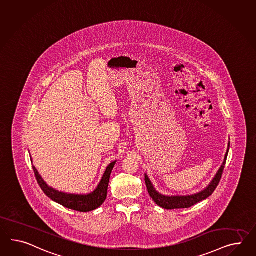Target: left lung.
<instances>
[{
	"mask_svg": "<svg viewBox=\"0 0 256 256\" xmlns=\"http://www.w3.org/2000/svg\"><path fill=\"white\" fill-rule=\"evenodd\" d=\"M230 144L228 143V151L226 153L224 160L223 164L220 167L219 170L217 172L216 176L212 179L210 184L205 188V190L198 192L197 194L194 195H188V196H165L160 193H158L157 190L154 188L153 184L151 183L150 180L146 174H144V181L146 184V188L148 191L150 196L152 198V200L158 204L160 207L167 209V210H172V209H184V208H190L191 206L198 204L200 202H202L206 200L207 198L210 197V195L214 192V190L217 188L218 184L221 180V177L223 174L224 165L226 162V158L230 150Z\"/></svg>",
	"mask_w": 256,
	"mask_h": 256,
	"instance_id": "8db88e82",
	"label": "left lung"
}]
</instances>
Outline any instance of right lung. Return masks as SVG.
Listing matches in <instances>:
<instances>
[{
	"label": "right lung",
	"mask_w": 256,
	"mask_h": 256,
	"mask_svg": "<svg viewBox=\"0 0 256 256\" xmlns=\"http://www.w3.org/2000/svg\"><path fill=\"white\" fill-rule=\"evenodd\" d=\"M115 164H116V160L112 162L106 167L104 176L102 177L96 190L87 195L68 194L64 192H59L58 190H54L51 186H47V184L40 176L37 169L34 166H32V168L36 179H37V182L47 197L50 198L54 202H58L66 208H68V209L86 212L98 209L105 202L106 198V194H108L110 178L112 169H113Z\"/></svg>",
	"instance_id": "1"
}]
</instances>
